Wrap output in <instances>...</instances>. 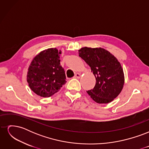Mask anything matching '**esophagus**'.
Wrapping results in <instances>:
<instances>
[{"label":"esophagus","instance_id":"34e87169","mask_svg":"<svg viewBox=\"0 0 149 149\" xmlns=\"http://www.w3.org/2000/svg\"><path fill=\"white\" fill-rule=\"evenodd\" d=\"M81 77V74L79 73H76L74 75V78H79Z\"/></svg>","mask_w":149,"mask_h":149}]
</instances>
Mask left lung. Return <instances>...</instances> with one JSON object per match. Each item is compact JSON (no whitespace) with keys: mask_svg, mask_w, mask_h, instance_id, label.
<instances>
[{"mask_svg":"<svg viewBox=\"0 0 149 149\" xmlns=\"http://www.w3.org/2000/svg\"><path fill=\"white\" fill-rule=\"evenodd\" d=\"M79 56L90 66L96 78V84L87 93L99 104L111 102L123 89V70L117 58L101 48H81Z\"/></svg>","mask_w":149,"mask_h":149,"instance_id":"left-lung-1","label":"left lung"}]
</instances>
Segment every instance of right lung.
Returning <instances> with one entry per match:
<instances>
[{
    "mask_svg": "<svg viewBox=\"0 0 149 149\" xmlns=\"http://www.w3.org/2000/svg\"><path fill=\"white\" fill-rule=\"evenodd\" d=\"M61 53L56 48H48L38 53L31 62L26 80L37 95L51 96L66 83L65 70L60 65Z\"/></svg>",
    "mask_w": 149,
    "mask_h": 149,
    "instance_id": "1",
    "label": "right lung"
}]
</instances>
